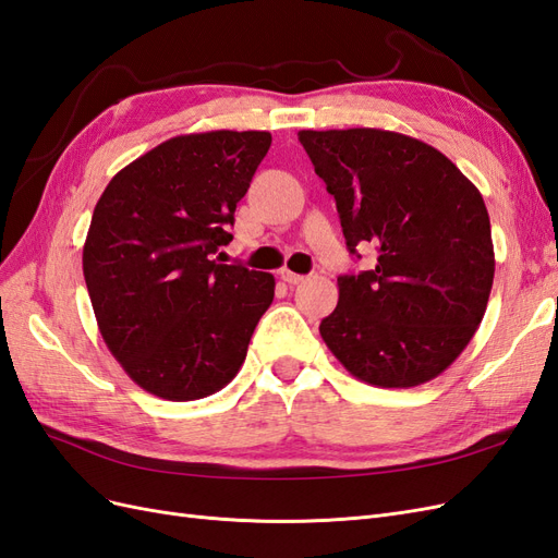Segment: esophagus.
I'll list each match as a JSON object with an SVG mask.
<instances>
[{
	"mask_svg": "<svg viewBox=\"0 0 558 558\" xmlns=\"http://www.w3.org/2000/svg\"><path fill=\"white\" fill-rule=\"evenodd\" d=\"M279 277H281V281H286V283H289V286H298V283H302V281L307 279V277H302V275H295V272H291V269H281Z\"/></svg>",
	"mask_w": 558,
	"mask_h": 558,
	"instance_id": "1",
	"label": "esophagus"
}]
</instances>
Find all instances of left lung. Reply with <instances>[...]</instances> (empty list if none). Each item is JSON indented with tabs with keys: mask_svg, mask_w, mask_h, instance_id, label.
<instances>
[{
	"mask_svg": "<svg viewBox=\"0 0 558 558\" xmlns=\"http://www.w3.org/2000/svg\"><path fill=\"white\" fill-rule=\"evenodd\" d=\"M298 140L335 197L349 251L377 248L373 269L337 277L340 300L320 320V337L365 384L435 379L472 340L494 286L482 193L440 150L408 134L300 130Z\"/></svg>",
	"mask_w": 558,
	"mask_h": 558,
	"instance_id": "8db88e82",
	"label": "left lung"
}]
</instances>
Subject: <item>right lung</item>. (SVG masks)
<instances>
[{
    "mask_svg": "<svg viewBox=\"0 0 558 558\" xmlns=\"http://www.w3.org/2000/svg\"><path fill=\"white\" fill-rule=\"evenodd\" d=\"M269 144L260 130L181 134L123 167L97 199L83 277L109 351L148 393L199 400L240 373L275 277L215 253L232 242Z\"/></svg>",
    "mask_w": 558,
    "mask_h": 558,
    "instance_id": "1",
    "label": "right lung"
}]
</instances>
